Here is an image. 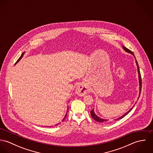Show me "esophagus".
I'll use <instances>...</instances> for the list:
<instances>
[{
  "label": "esophagus",
  "mask_w": 153,
  "mask_h": 153,
  "mask_svg": "<svg viewBox=\"0 0 153 153\" xmlns=\"http://www.w3.org/2000/svg\"><path fill=\"white\" fill-rule=\"evenodd\" d=\"M88 91V88L85 85L81 84L76 87L75 92L79 96L82 97V96H84L87 94Z\"/></svg>",
  "instance_id": "1"
}]
</instances>
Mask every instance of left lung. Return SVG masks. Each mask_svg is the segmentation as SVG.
Listing matches in <instances>:
<instances>
[{
	"instance_id": "left-lung-1",
	"label": "left lung",
	"mask_w": 153,
	"mask_h": 153,
	"mask_svg": "<svg viewBox=\"0 0 153 153\" xmlns=\"http://www.w3.org/2000/svg\"><path fill=\"white\" fill-rule=\"evenodd\" d=\"M123 48L124 49V50L126 51V52H128V53H130L131 55H132L134 56V58H135V56H134V53H133V52L131 51L130 50H129L128 49H127L126 47H125L124 46H123ZM135 63H136V65H137V71H138V81H139V85H140V87H139V91H140V94H139V95H138V98H137V101H138V98H139V97L140 96V93H141V86H142V83H141V74H140V69H139V66H138V62H137V60H136V59H135ZM137 103V102L134 104V106L135 105V104ZM134 106H132V108H131V109H130L129 111H128L127 112H126L124 115H123L122 116H121V117H120L119 118H116V119H115L114 120H120V119H121V118H123L124 117H125L127 114H128L130 111H131L132 109L133 108V107H134ZM91 117L93 118V119L94 120H95L96 121H97V122H100V123H106V122H107L109 120H106V119H104V118H100V117H99L98 116H97L96 114H95V112H94V109H92V110H91Z\"/></svg>"
}]
</instances>
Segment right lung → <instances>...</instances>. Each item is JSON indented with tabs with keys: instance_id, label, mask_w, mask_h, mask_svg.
Returning <instances> with one entry per match:
<instances>
[{
	"instance_id": "obj_1",
	"label": "right lung",
	"mask_w": 153,
	"mask_h": 153,
	"mask_svg": "<svg viewBox=\"0 0 153 153\" xmlns=\"http://www.w3.org/2000/svg\"><path fill=\"white\" fill-rule=\"evenodd\" d=\"M24 54H25V52H23V53H22V55H21V57H20V58H19V59H18V61H17V62H16V64H17V63H18V62H19V61H20V60H21V59H22V57H23V55H24ZM68 108H67V111H66V113L65 115V117H64V118H63V120H62V121H64V120H65V118H66V115H67V113H68ZM59 123H58V124H56V125H55V126H58V124H59ZM51 127H52V126H51Z\"/></svg>"
}]
</instances>
